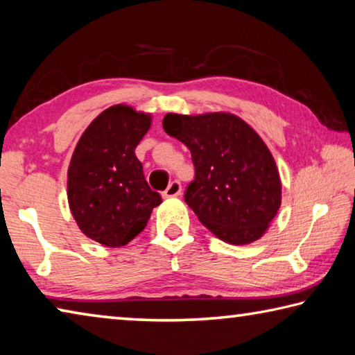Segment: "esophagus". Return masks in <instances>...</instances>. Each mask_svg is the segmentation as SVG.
<instances>
[{
    "label": "esophagus",
    "instance_id": "obj_1",
    "mask_svg": "<svg viewBox=\"0 0 355 355\" xmlns=\"http://www.w3.org/2000/svg\"><path fill=\"white\" fill-rule=\"evenodd\" d=\"M182 194V183L180 182H172L169 186H167V189L163 192V197H166V199H169V197H177Z\"/></svg>",
    "mask_w": 355,
    "mask_h": 355
}]
</instances>
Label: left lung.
<instances>
[{"mask_svg":"<svg viewBox=\"0 0 355 355\" xmlns=\"http://www.w3.org/2000/svg\"><path fill=\"white\" fill-rule=\"evenodd\" d=\"M164 131L191 150L196 178L184 202L228 244L260 239L282 203L279 169L257 131L230 112H169Z\"/></svg>","mask_w":355,"mask_h":355,"instance_id":"8db88e82","label":"left lung"}]
</instances>
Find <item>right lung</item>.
I'll use <instances>...</instances> for the list:
<instances>
[{
	"mask_svg": "<svg viewBox=\"0 0 355 355\" xmlns=\"http://www.w3.org/2000/svg\"><path fill=\"white\" fill-rule=\"evenodd\" d=\"M150 125V114L114 105L92 120L71 155L70 211L84 235L107 248H122L139 235L163 202L135 153Z\"/></svg>",
	"mask_w": 355,
	"mask_h": 355,
	"instance_id": "obj_1",
	"label": "right lung"
}]
</instances>
